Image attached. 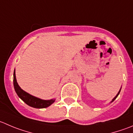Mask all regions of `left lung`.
<instances>
[{
	"label": "left lung",
	"instance_id": "left-lung-1",
	"mask_svg": "<svg viewBox=\"0 0 133 133\" xmlns=\"http://www.w3.org/2000/svg\"><path fill=\"white\" fill-rule=\"evenodd\" d=\"M121 88H120V90H119V91H118V94H117V95H116V96H115V97H114V98H113V99H112V101H111V102H110V103H112V102H113V101H114V100H115V99H116V97H118V95H119V92H120V91H121Z\"/></svg>",
	"mask_w": 133,
	"mask_h": 133
}]
</instances>
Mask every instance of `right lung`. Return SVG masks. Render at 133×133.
<instances>
[{
  "instance_id": "1",
  "label": "right lung",
  "mask_w": 133,
  "mask_h": 133,
  "mask_svg": "<svg viewBox=\"0 0 133 133\" xmlns=\"http://www.w3.org/2000/svg\"><path fill=\"white\" fill-rule=\"evenodd\" d=\"M14 86L15 92L17 94L19 97L21 99L26 105L31 107L36 108V109H44L49 107L55 101V99H49V100L39 99L22 90L17 82L15 70H14Z\"/></svg>"
}]
</instances>
